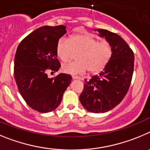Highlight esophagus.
Here are the masks:
<instances>
[{"mask_svg":"<svg viewBox=\"0 0 150 150\" xmlns=\"http://www.w3.org/2000/svg\"><path fill=\"white\" fill-rule=\"evenodd\" d=\"M72 78H73V79H81V78L80 77L75 76V75H72Z\"/></svg>","mask_w":150,"mask_h":150,"instance_id":"1","label":"esophagus"}]
</instances>
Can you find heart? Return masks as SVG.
Masks as SVG:
<instances>
[{
	"label": "heart",
	"instance_id": "obj_1",
	"mask_svg": "<svg viewBox=\"0 0 150 150\" xmlns=\"http://www.w3.org/2000/svg\"><path fill=\"white\" fill-rule=\"evenodd\" d=\"M74 53L78 61L64 63L62 69L72 75H79L88 69L91 73H96L103 69L108 63L112 54L110 43L98 41L89 33L73 35L69 40L62 37L56 45V54L63 62L69 60Z\"/></svg>",
	"mask_w": 150,
	"mask_h": 150
}]
</instances>
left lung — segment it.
Masks as SVG:
<instances>
[{
    "instance_id": "8db88e82",
    "label": "left lung",
    "mask_w": 150,
    "mask_h": 150,
    "mask_svg": "<svg viewBox=\"0 0 150 150\" xmlns=\"http://www.w3.org/2000/svg\"><path fill=\"white\" fill-rule=\"evenodd\" d=\"M110 43L112 54L98 75L85 79L79 96L83 107L92 113H105L120 103L129 91L134 72V53L120 36L107 30L97 29Z\"/></svg>"
}]
</instances>
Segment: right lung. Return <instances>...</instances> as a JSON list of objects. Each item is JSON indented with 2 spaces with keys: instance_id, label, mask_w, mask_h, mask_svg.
<instances>
[{
  "instance_id": "1",
  "label": "right lung",
  "mask_w": 150,
  "mask_h": 150,
  "mask_svg": "<svg viewBox=\"0 0 150 150\" xmlns=\"http://www.w3.org/2000/svg\"><path fill=\"white\" fill-rule=\"evenodd\" d=\"M67 33L66 27L43 26L30 33L19 43L14 61V76L18 91L33 110L47 113L55 110L72 76L59 74L52 78L51 73L58 71L56 45Z\"/></svg>"
}]
</instances>
